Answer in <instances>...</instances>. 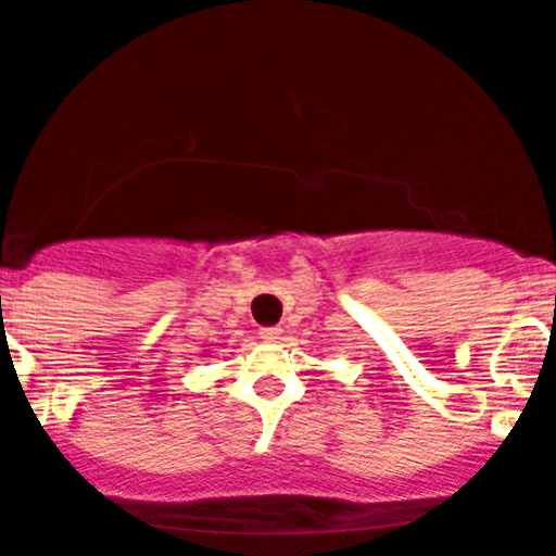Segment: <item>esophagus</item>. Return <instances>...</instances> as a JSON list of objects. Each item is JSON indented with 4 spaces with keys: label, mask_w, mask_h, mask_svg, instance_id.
<instances>
[{
    "label": "esophagus",
    "mask_w": 556,
    "mask_h": 556,
    "mask_svg": "<svg viewBox=\"0 0 556 556\" xmlns=\"http://www.w3.org/2000/svg\"><path fill=\"white\" fill-rule=\"evenodd\" d=\"M261 340L263 342H279L282 340V329H279V326H266V329H261Z\"/></svg>",
    "instance_id": "obj_1"
}]
</instances>
